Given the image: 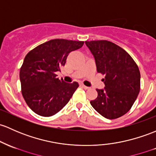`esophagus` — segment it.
<instances>
[{"label": "esophagus", "mask_w": 156, "mask_h": 156, "mask_svg": "<svg viewBox=\"0 0 156 156\" xmlns=\"http://www.w3.org/2000/svg\"><path fill=\"white\" fill-rule=\"evenodd\" d=\"M80 86L81 87H83V89H85V90H88L89 89V87H87V86H85V85H83V84H82V83H81V84H80Z\"/></svg>", "instance_id": "1"}]
</instances>
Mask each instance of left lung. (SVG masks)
I'll list each match as a JSON object with an SVG mask.
<instances>
[{
	"label": "left lung",
	"instance_id": "1",
	"mask_svg": "<svg viewBox=\"0 0 156 156\" xmlns=\"http://www.w3.org/2000/svg\"><path fill=\"white\" fill-rule=\"evenodd\" d=\"M96 60L99 73L105 75L104 89L91 105L109 119L126 114L133 105L140 89V74L132 57L119 45L108 40L86 41Z\"/></svg>",
	"mask_w": 156,
	"mask_h": 156
}]
</instances>
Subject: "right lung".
Segmentation results:
<instances>
[{
  "instance_id": "obj_1",
  "label": "right lung",
  "mask_w": 156,
  "mask_h": 156,
  "mask_svg": "<svg viewBox=\"0 0 156 156\" xmlns=\"http://www.w3.org/2000/svg\"><path fill=\"white\" fill-rule=\"evenodd\" d=\"M83 41L55 39L38 45L24 57L20 69L22 96L29 108L39 116L51 117L73 96L78 83L57 78L70 52L81 48Z\"/></svg>"
}]
</instances>
